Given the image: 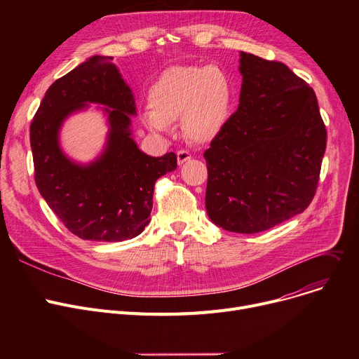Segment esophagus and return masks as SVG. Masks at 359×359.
I'll list each match as a JSON object with an SVG mask.
<instances>
[{
  "instance_id": "34e87169",
  "label": "esophagus",
  "mask_w": 359,
  "mask_h": 359,
  "mask_svg": "<svg viewBox=\"0 0 359 359\" xmlns=\"http://www.w3.org/2000/svg\"><path fill=\"white\" fill-rule=\"evenodd\" d=\"M191 158H192V156H191L189 151H184V149L177 151V163H179V165L184 164L186 161H189Z\"/></svg>"
}]
</instances>
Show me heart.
I'll return each mask as SVG.
<instances>
[{
  "label": "heart",
  "mask_w": 359,
  "mask_h": 359,
  "mask_svg": "<svg viewBox=\"0 0 359 359\" xmlns=\"http://www.w3.org/2000/svg\"><path fill=\"white\" fill-rule=\"evenodd\" d=\"M142 125L154 134H167L180 118L183 134L196 144H208L227 126L234 90L224 69L210 67H173L149 86Z\"/></svg>",
  "instance_id": "b5f03b06"
}]
</instances>
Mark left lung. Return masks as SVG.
I'll return each instance as SVG.
<instances>
[{
    "instance_id": "left-lung-1",
    "label": "left lung",
    "mask_w": 359,
    "mask_h": 359,
    "mask_svg": "<svg viewBox=\"0 0 359 359\" xmlns=\"http://www.w3.org/2000/svg\"><path fill=\"white\" fill-rule=\"evenodd\" d=\"M240 104L203 157L205 208L231 233L255 234L310 205L326 149L311 87L282 62L240 52Z\"/></svg>"
}]
</instances>
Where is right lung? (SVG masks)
Wrapping results in <instances>:
<instances>
[{
    "label": "right lung",
    "instance_id": "right-lung-1",
    "mask_svg": "<svg viewBox=\"0 0 359 359\" xmlns=\"http://www.w3.org/2000/svg\"><path fill=\"white\" fill-rule=\"evenodd\" d=\"M97 104L108 125L104 149L81 163L60 145L72 114ZM135 97L110 56L94 55L56 80L30 125L34 180L49 208L83 240L116 243L140 236L149 222L154 184L177 167L175 153L151 157L132 132Z\"/></svg>",
    "mask_w": 359,
    "mask_h": 359
}]
</instances>
